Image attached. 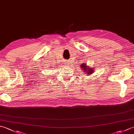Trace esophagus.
<instances>
[{"mask_svg": "<svg viewBox=\"0 0 134 134\" xmlns=\"http://www.w3.org/2000/svg\"><path fill=\"white\" fill-rule=\"evenodd\" d=\"M64 65H66V66H70V63H69V62H68V61H64Z\"/></svg>", "mask_w": 134, "mask_h": 134, "instance_id": "1", "label": "esophagus"}]
</instances>
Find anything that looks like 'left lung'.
I'll list each match as a JSON object with an SVG mask.
<instances>
[{"mask_svg":"<svg viewBox=\"0 0 134 134\" xmlns=\"http://www.w3.org/2000/svg\"><path fill=\"white\" fill-rule=\"evenodd\" d=\"M81 70L83 71V72L85 75L88 76L91 74H93V73L94 72V69L93 67H91L88 66L87 64L86 63H83L81 64Z\"/></svg>","mask_w":134,"mask_h":134,"instance_id":"1","label":"left lung"}]
</instances>
